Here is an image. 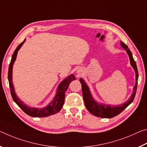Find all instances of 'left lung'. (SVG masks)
<instances>
[{"mask_svg":"<svg viewBox=\"0 0 147 147\" xmlns=\"http://www.w3.org/2000/svg\"><path fill=\"white\" fill-rule=\"evenodd\" d=\"M121 46L126 49V51L128 53L129 57V61H130V64L133 67L135 71H136V85L134 87V91L132 93V95L129 99L127 101V102H125L123 104L119 106H109L107 105L100 104V103L95 102L94 100L93 99L92 96H91L90 93L89 88L88 86L86 85L85 81L82 78L79 79V81L81 83V87H82V92H83V100L85 102V107L87 110L89 111L91 114H92L94 116L101 118H113L117 116L119 114L121 113L122 111L126 109V108L133 102L134 99L136 96L137 88H138V68L136 62H135L133 56H132L131 52L130 50L128 49L127 45L124 44V42H121Z\"/></svg>","mask_w":147,"mask_h":147,"instance_id":"8db88e82","label":"left lung"}]
</instances>
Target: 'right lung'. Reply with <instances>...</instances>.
Returning <instances> with one entry per match:
<instances>
[{
    "label": "right lung",
    "mask_w": 147,
    "mask_h": 147,
    "mask_svg": "<svg viewBox=\"0 0 147 147\" xmlns=\"http://www.w3.org/2000/svg\"><path fill=\"white\" fill-rule=\"evenodd\" d=\"M25 40H24L23 42H21L19 44L16 49L14 51L13 54L11 57V60L10 63H9V68H8V79L9 81V89H10V93L12 97L14 102L16 103V104L22 109L26 114L29 115L30 117H45L50 116V115H55L57 113L61 111L62 106L64 105V98H65V92L68 88V86L72 81L76 80V78L73 74L69 76L68 78H66L60 83L58 87L57 94L54 98L53 100L48 105L47 107L42 109H36V108H31L28 107L27 105L24 104L23 102L19 99L17 97V96L14 91V88L12 83V68L14 62H15L17 57V54H18V51L19 49H20L21 47L22 46L23 43L25 42Z\"/></svg>",
    "instance_id": "1"
}]
</instances>
